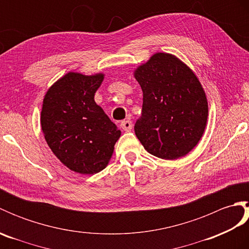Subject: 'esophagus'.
Listing matches in <instances>:
<instances>
[{"mask_svg":"<svg viewBox=\"0 0 249 249\" xmlns=\"http://www.w3.org/2000/svg\"><path fill=\"white\" fill-rule=\"evenodd\" d=\"M133 122L129 120H124L123 122H121V127L124 131H129L133 129Z\"/></svg>","mask_w":249,"mask_h":249,"instance_id":"obj_1","label":"esophagus"}]
</instances>
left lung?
<instances>
[{
  "label": "left lung",
  "mask_w": 249,
  "mask_h": 249,
  "mask_svg": "<svg viewBox=\"0 0 249 249\" xmlns=\"http://www.w3.org/2000/svg\"><path fill=\"white\" fill-rule=\"evenodd\" d=\"M143 92L135 133L156 157L174 160L187 155L202 138L209 106L198 77L178 56L156 52L134 71Z\"/></svg>",
  "instance_id": "obj_1"
}]
</instances>
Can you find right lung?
<instances>
[{
    "mask_svg": "<svg viewBox=\"0 0 249 249\" xmlns=\"http://www.w3.org/2000/svg\"><path fill=\"white\" fill-rule=\"evenodd\" d=\"M105 73L70 71L46 92L40 113L43 134L63 165L80 174L108 166L121 130L94 100Z\"/></svg>",
    "mask_w": 249,
    "mask_h": 249,
    "instance_id": "right-lung-1",
    "label": "right lung"
}]
</instances>
